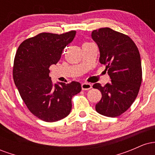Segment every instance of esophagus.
<instances>
[{"label":"esophagus","mask_w":155,"mask_h":155,"mask_svg":"<svg viewBox=\"0 0 155 155\" xmlns=\"http://www.w3.org/2000/svg\"><path fill=\"white\" fill-rule=\"evenodd\" d=\"M92 88V85L89 83H83L81 84V89L82 90H89Z\"/></svg>","instance_id":"esophagus-1"}]
</instances>
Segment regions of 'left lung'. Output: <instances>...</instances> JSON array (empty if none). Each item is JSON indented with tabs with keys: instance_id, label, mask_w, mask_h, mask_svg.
<instances>
[{
	"instance_id": "8db88e82",
	"label": "left lung",
	"mask_w": 155,
	"mask_h": 155,
	"mask_svg": "<svg viewBox=\"0 0 155 155\" xmlns=\"http://www.w3.org/2000/svg\"><path fill=\"white\" fill-rule=\"evenodd\" d=\"M92 38L99 48V61L111 79L104 87L99 83L93 85L102 94L95 110L106 117L120 116L130 107L139 92L142 81L139 51L128 35L109 28L95 30Z\"/></svg>"
}]
</instances>
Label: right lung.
<instances>
[{
    "label": "right lung",
    "mask_w": 155,
    "mask_h": 155,
    "mask_svg": "<svg viewBox=\"0 0 155 155\" xmlns=\"http://www.w3.org/2000/svg\"><path fill=\"white\" fill-rule=\"evenodd\" d=\"M75 31L63 34L41 33L25 40L17 49L13 78L29 111L48 122L59 121L70 114L73 96L81 90V84H53L49 67L56 65L63 49L74 40Z\"/></svg>",
    "instance_id": "add662e5"
}]
</instances>
